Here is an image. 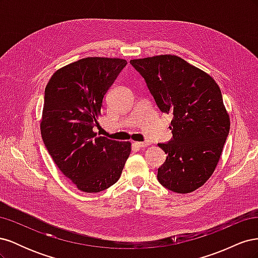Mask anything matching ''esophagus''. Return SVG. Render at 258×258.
Masks as SVG:
<instances>
[{
  "label": "esophagus",
  "mask_w": 258,
  "mask_h": 258,
  "mask_svg": "<svg viewBox=\"0 0 258 258\" xmlns=\"http://www.w3.org/2000/svg\"><path fill=\"white\" fill-rule=\"evenodd\" d=\"M150 144H151L150 142H135V145L138 147H146Z\"/></svg>",
  "instance_id": "esophagus-1"
}]
</instances>
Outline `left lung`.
Masks as SVG:
<instances>
[{"instance_id": "left-lung-1", "label": "left lung", "mask_w": 258, "mask_h": 258, "mask_svg": "<svg viewBox=\"0 0 258 258\" xmlns=\"http://www.w3.org/2000/svg\"><path fill=\"white\" fill-rule=\"evenodd\" d=\"M162 113L173 116V138L158 146L167 159L159 183L171 191L198 189L212 175L229 134L230 119L216 82L173 54L130 60Z\"/></svg>"}]
</instances>
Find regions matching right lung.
Segmentation results:
<instances>
[{
    "mask_svg": "<svg viewBox=\"0 0 258 258\" xmlns=\"http://www.w3.org/2000/svg\"><path fill=\"white\" fill-rule=\"evenodd\" d=\"M126 64L119 58H84L54 72L45 88L42 139L59 170L82 191L115 184L130 155V142L93 131L105 93Z\"/></svg>",
    "mask_w": 258,
    "mask_h": 258,
    "instance_id": "add662e5",
    "label": "right lung"
}]
</instances>
